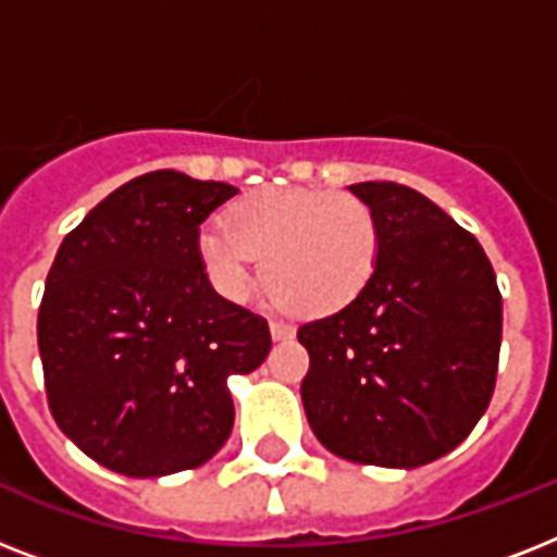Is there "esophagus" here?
Masks as SVG:
<instances>
[{"mask_svg":"<svg viewBox=\"0 0 557 557\" xmlns=\"http://www.w3.org/2000/svg\"><path fill=\"white\" fill-rule=\"evenodd\" d=\"M295 335V326L292 323H283V321H271V338L274 341H286Z\"/></svg>","mask_w":557,"mask_h":557,"instance_id":"34e87169","label":"esophagus"}]
</instances>
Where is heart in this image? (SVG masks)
Returning a JSON list of instances; mask_svg holds the SVG:
<instances>
[{
    "label": "heart",
    "mask_w": 557,
    "mask_h": 557,
    "mask_svg": "<svg viewBox=\"0 0 557 557\" xmlns=\"http://www.w3.org/2000/svg\"><path fill=\"white\" fill-rule=\"evenodd\" d=\"M225 225L205 227L196 248L227 300L248 297L253 257H262V283L283 309L332 314L364 292L379 265V219L349 193L265 187L236 201Z\"/></svg>",
    "instance_id": "1"
}]
</instances>
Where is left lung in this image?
Masks as SVG:
<instances>
[{"label":"left lung","instance_id":"left-lung-1","mask_svg":"<svg viewBox=\"0 0 557 557\" xmlns=\"http://www.w3.org/2000/svg\"><path fill=\"white\" fill-rule=\"evenodd\" d=\"M379 265L349 306L304 323L306 419L349 462L419 468L454 450L492 401L503 335L497 277L474 236L413 187L358 182Z\"/></svg>","mask_w":557,"mask_h":557}]
</instances>
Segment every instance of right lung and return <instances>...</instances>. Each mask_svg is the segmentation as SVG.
<instances>
[{
	"label": "right lung",
	"mask_w": 557,
	"mask_h": 557,
	"mask_svg": "<svg viewBox=\"0 0 557 557\" xmlns=\"http://www.w3.org/2000/svg\"><path fill=\"white\" fill-rule=\"evenodd\" d=\"M234 185L156 170L109 193L48 271L37 338L60 431L109 471L205 466L231 436V375L265 361V318L213 292L199 225Z\"/></svg>",
	"instance_id": "add662e5"
}]
</instances>
